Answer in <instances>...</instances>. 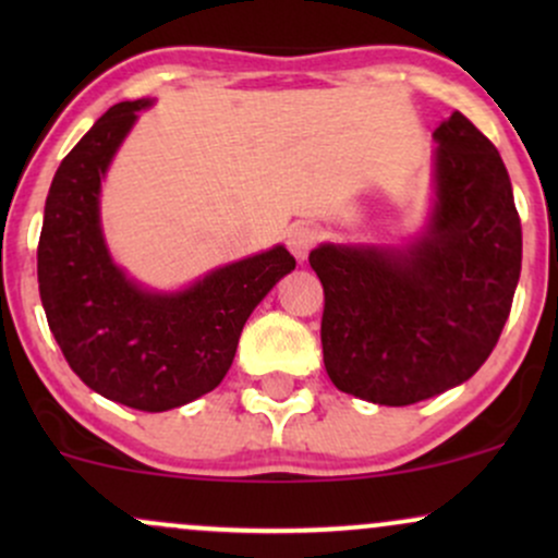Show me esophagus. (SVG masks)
Returning <instances> with one entry per match:
<instances>
[{"label": "esophagus", "mask_w": 558, "mask_h": 558, "mask_svg": "<svg viewBox=\"0 0 558 558\" xmlns=\"http://www.w3.org/2000/svg\"><path fill=\"white\" fill-rule=\"evenodd\" d=\"M317 241L319 228L312 226V222H296V226L288 230V248H291L296 259H306V254L315 248Z\"/></svg>", "instance_id": "34e87169"}]
</instances>
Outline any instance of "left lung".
<instances>
[{"mask_svg": "<svg viewBox=\"0 0 558 558\" xmlns=\"http://www.w3.org/2000/svg\"><path fill=\"white\" fill-rule=\"evenodd\" d=\"M438 202L407 252L325 246L323 356L332 386L409 407L470 380L496 349L522 270V226L496 146L462 112L435 128Z\"/></svg>", "mask_w": 558, "mask_h": 558, "instance_id": "obj_1", "label": "left lung"}]
</instances>
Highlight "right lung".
Returning <instances> with one entry per match:
<instances>
[{
	"mask_svg": "<svg viewBox=\"0 0 558 558\" xmlns=\"http://www.w3.org/2000/svg\"><path fill=\"white\" fill-rule=\"evenodd\" d=\"M144 107L146 99L110 107L57 168L36 252L38 293L54 341L88 388L168 412L220 386L252 310L296 259L275 246L172 296L133 286L101 239L99 185Z\"/></svg>",
	"mask_w": 558,
	"mask_h": 558,
	"instance_id": "add662e5",
	"label": "right lung"
}]
</instances>
